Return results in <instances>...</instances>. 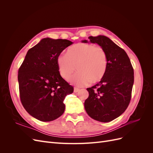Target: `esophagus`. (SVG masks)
<instances>
[{
	"instance_id": "34e87169",
	"label": "esophagus",
	"mask_w": 153,
	"mask_h": 153,
	"mask_svg": "<svg viewBox=\"0 0 153 153\" xmlns=\"http://www.w3.org/2000/svg\"><path fill=\"white\" fill-rule=\"evenodd\" d=\"M79 91H80V89H78V88H76V87L74 88V92H75V93H76V92H78Z\"/></svg>"
}]
</instances>
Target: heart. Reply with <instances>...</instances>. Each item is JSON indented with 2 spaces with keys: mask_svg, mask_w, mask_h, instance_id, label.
<instances>
[{
  "mask_svg": "<svg viewBox=\"0 0 153 153\" xmlns=\"http://www.w3.org/2000/svg\"><path fill=\"white\" fill-rule=\"evenodd\" d=\"M57 64L60 75L77 87H84L91 82L100 81L105 76L108 66V57L101 46L79 43L69 48L67 53L58 55Z\"/></svg>",
  "mask_w": 153,
  "mask_h": 153,
  "instance_id": "b5f03b06",
  "label": "heart"
}]
</instances>
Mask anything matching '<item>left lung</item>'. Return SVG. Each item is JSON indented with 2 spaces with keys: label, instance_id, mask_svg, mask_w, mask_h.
<instances>
[{
  "label": "left lung",
  "instance_id": "1",
  "mask_svg": "<svg viewBox=\"0 0 153 153\" xmlns=\"http://www.w3.org/2000/svg\"><path fill=\"white\" fill-rule=\"evenodd\" d=\"M88 39L105 50L108 66L101 81L87 89L89 97L85 101V109L91 118L107 123L120 116L128 108L134 82L133 68L126 52L107 37L89 36Z\"/></svg>",
  "mask_w": 153,
  "mask_h": 153
}]
</instances>
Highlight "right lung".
Segmentation results:
<instances>
[{
  "label": "right lung",
  "mask_w": 153,
  "mask_h": 153,
  "mask_svg": "<svg viewBox=\"0 0 153 153\" xmlns=\"http://www.w3.org/2000/svg\"><path fill=\"white\" fill-rule=\"evenodd\" d=\"M67 39L44 38L27 52L18 69L20 98L26 111L41 121H52L65 110L64 100L73 87L62 78L57 58L72 45Z\"/></svg>",
  "instance_id": "right-lung-1"
}]
</instances>
